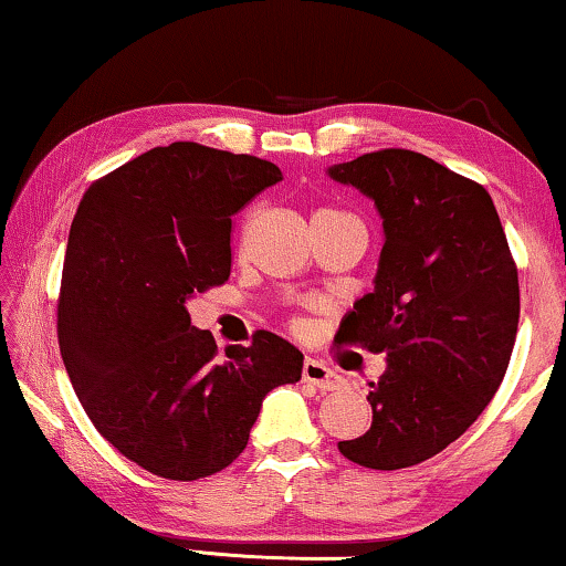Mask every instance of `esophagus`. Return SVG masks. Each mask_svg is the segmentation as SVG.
<instances>
[{"instance_id":"obj_1","label":"esophagus","mask_w":566,"mask_h":566,"mask_svg":"<svg viewBox=\"0 0 566 566\" xmlns=\"http://www.w3.org/2000/svg\"><path fill=\"white\" fill-rule=\"evenodd\" d=\"M301 376H304L306 384L316 386L319 391H337L345 386V378L339 376L337 370H332L327 363L314 360V358L304 360V370H301Z\"/></svg>"}]
</instances>
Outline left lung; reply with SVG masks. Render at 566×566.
Masks as SVG:
<instances>
[{
    "label": "left lung",
    "instance_id": "left-lung-1",
    "mask_svg": "<svg viewBox=\"0 0 566 566\" xmlns=\"http://www.w3.org/2000/svg\"><path fill=\"white\" fill-rule=\"evenodd\" d=\"M374 200L384 250L374 291L337 343L386 353L366 436L339 440L366 469H407L451 446L490 405L515 345L521 289L497 208L482 185L424 154L381 149L329 167Z\"/></svg>",
    "mask_w": 566,
    "mask_h": 566
}]
</instances>
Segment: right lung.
<instances>
[{
	"mask_svg": "<svg viewBox=\"0 0 566 566\" xmlns=\"http://www.w3.org/2000/svg\"><path fill=\"white\" fill-rule=\"evenodd\" d=\"M281 180L273 161L175 142L99 177L76 208L61 358L99 436L151 474L192 482L227 469L268 391L301 378L289 339L260 329L219 360L185 308L229 281L231 216Z\"/></svg>",
	"mask_w": 566,
	"mask_h": 566,
	"instance_id": "1",
	"label": "right lung"
}]
</instances>
